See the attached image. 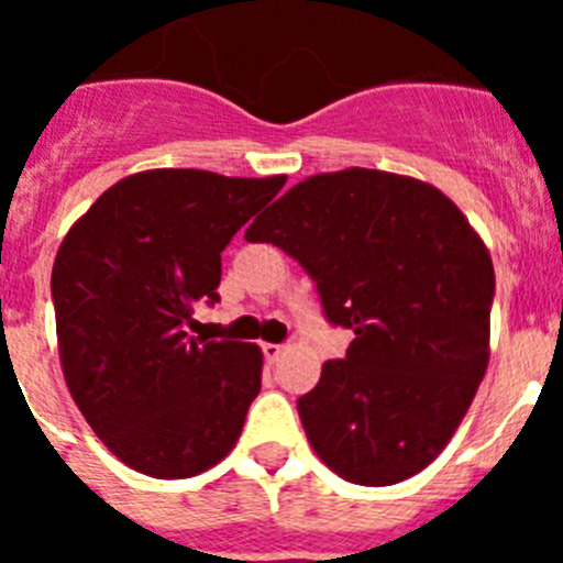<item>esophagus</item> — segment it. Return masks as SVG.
Wrapping results in <instances>:
<instances>
[{
    "instance_id": "obj_1",
    "label": "esophagus",
    "mask_w": 563,
    "mask_h": 563,
    "mask_svg": "<svg viewBox=\"0 0 563 563\" xmlns=\"http://www.w3.org/2000/svg\"><path fill=\"white\" fill-rule=\"evenodd\" d=\"M282 352H285V343H262V355H265V361H278Z\"/></svg>"
}]
</instances>
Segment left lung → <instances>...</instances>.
I'll return each mask as SVG.
<instances>
[{"mask_svg": "<svg viewBox=\"0 0 563 563\" xmlns=\"http://www.w3.org/2000/svg\"><path fill=\"white\" fill-rule=\"evenodd\" d=\"M316 282L343 361L298 397L312 451L343 479L420 474L465 417L487 369L496 276L485 242L434 186L375 168L316 174L245 231Z\"/></svg>", "mask_w": 563, "mask_h": 563, "instance_id": "8db88e82", "label": "left lung"}]
</instances>
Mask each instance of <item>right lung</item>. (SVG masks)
Wrapping results in <instances>:
<instances>
[{
    "instance_id": "add662e5",
    "label": "right lung",
    "mask_w": 563,
    "mask_h": 563,
    "mask_svg": "<svg viewBox=\"0 0 563 563\" xmlns=\"http://www.w3.org/2000/svg\"><path fill=\"white\" fill-rule=\"evenodd\" d=\"M285 183L154 168L107 188L64 236L49 278L64 380L134 471L186 479L236 445L262 389V350L186 327L197 301H220L233 233Z\"/></svg>"
}]
</instances>
